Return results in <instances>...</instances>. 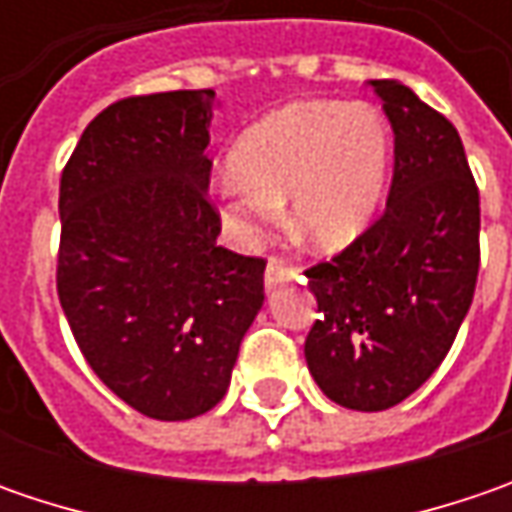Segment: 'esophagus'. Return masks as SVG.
Returning a JSON list of instances; mask_svg holds the SVG:
<instances>
[{"mask_svg":"<svg viewBox=\"0 0 512 512\" xmlns=\"http://www.w3.org/2000/svg\"><path fill=\"white\" fill-rule=\"evenodd\" d=\"M299 276V267L293 265V262H287L282 256H270V262H267L265 270V285L267 290L276 285H282V282H293Z\"/></svg>","mask_w":512,"mask_h":512,"instance_id":"34e87169","label":"esophagus"}]
</instances>
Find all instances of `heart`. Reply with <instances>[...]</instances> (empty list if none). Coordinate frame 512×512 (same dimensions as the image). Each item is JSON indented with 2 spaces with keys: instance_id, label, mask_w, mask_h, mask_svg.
<instances>
[{
  "instance_id": "obj_1",
  "label": "heart",
  "mask_w": 512,
  "mask_h": 512,
  "mask_svg": "<svg viewBox=\"0 0 512 512\" xmlns=\"http://www.w3.org/2000/svg\"><path fill=\"white\" fill-rule=\"evenodd\" d=\"M230 173L213 182L225 227L253 242L279 216L307 245L353 242L376 216L390 170V133L379 110L296 102L265 116L236 142Z\"/></svg>"
}]
</instances>
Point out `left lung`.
Listing matches in <instances>:
<instances>
[{
  "mask_svg": "<svg viewBox=\"0 0 512 512\" xmlns=\"http://www.w3.org/2000/svg\"><path fill=\"white\" fill-rule=\"evenodd\" d=\"M393 128L384 213L330 262L307 267L319 319L305 339L316 384L350 410H387L444 362L479 276V187L459 130L410 88L370 82Z\"/></svg>",
  "mask_w": 512,
  "mask_h": 512,
  "instance_id": "obj_1",
  "label": "left lung"
}]
</instances>
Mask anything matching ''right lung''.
<instances>
[{
    "instance_id": "add662e5",
    "label": "right lung",
    "mask_w": 512,
    "mask_h": 512,
    "mask_svg": "<svg viewBox=\"0 0 512 512\" xmlns=\"http://www.w3.org/2000/svg\"><path fill=\"white\" fill-rule=\"evenodd\" d=\"M216 93L128 96L90 122L59 182L56 293L90 370L159 422L222 402L265 302V259L216 242Z\"/></svg>"
}]
</instances>
